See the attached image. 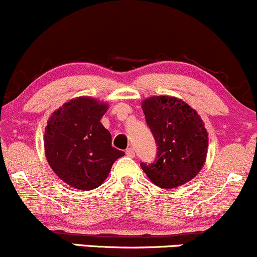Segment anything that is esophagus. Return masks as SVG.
Returning <instances> with one entry per match:
<instances>
[{
    "label": "esophagus",
    "instance_id": "34e87169",
    "mask_svg": "<svg viewBox=\"0 0 257 257\" xmlns=\"http://www.w3.org/2000/svg\"><path fill=\"white\" fill-rule=\"evenodd\" d=\"M126 155H127V157H131V158H134L135 157V151L132 148H127L126 149Z\"/></svg>",
    "mask_w": 257,
    "mask_h": 257
}]
</instances>
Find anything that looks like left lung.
<instances>
[{
  "label": "left lung",
  "mask_w": 257,
  "mask_h": 257,
  "mask_svg": "<svg viewBox=\"0 0 257 257\" xmlns=\"http://www.w3.org/2000/svg\"><path fill=\"white\" fill-rule=\"evenodd\" d=\"M146 121L158 146L154 164H141L144 174L160 188L189 182L206 161L209 137L195 109L180 98L152 96L142 102Z\"/></svg>",
  "instance_id": "1"
}]
</instances>
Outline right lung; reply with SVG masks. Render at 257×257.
I'll return each mask as SVG.
<instances>
[{
    "instance_id": "right-lung-1",
    "label": "right lung",
    "mask_w": 257,
    "mask_h": 257,
    "mask_svg": "<svg viewBox=\"0 0 257 257\" xmlns=\"http://www.w3.org/2000/svg\"><path fill=\"white\" fill-rule=\"evenodd\" d=\"M109 105L81 96L51 114L45 128V155L63 182L92 191L108 177L114 161L125 153L111 146V135L100 122Z\"/></svg>"
}]
</instances>
